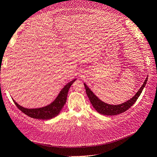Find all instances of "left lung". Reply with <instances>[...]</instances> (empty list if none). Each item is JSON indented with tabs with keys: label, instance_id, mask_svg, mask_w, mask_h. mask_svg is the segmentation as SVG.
Returning a JSON list of instances; mask_svg holds the SVG:
<instances>
[{
	"label": "left lung",
	"instance_id": "obj_1",
	"mask_svg": "<svg viewBox=\"0 0 157 157\" xmlns=\"http://www.w3.org/2000/svg\"><path fill=\"white\" fill-rule=\"evenodd\" d=\"M147 79L148 78L147 77L143 85H142L141 87L135 94V96L134 97H132L131 99H129V100L126 101L124 103L119 104V105H110V104H107L105 102L102 101L92 92V91H91V90L86 86V84L84 83V85L85 86V89H86L87 96L94 108L96 109L99 113L101 114V115L112 116L117 115H118V114L124 113L134 105L137 98L140 97L141 93L143 91V89L144 88L147 84Z\"/></svg>",
	"mask_w": 157,
	"mask_h": 157
}]
</instances>
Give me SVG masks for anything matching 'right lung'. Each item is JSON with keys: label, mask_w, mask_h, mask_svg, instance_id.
I'll return each instance as SVG.
<instances>
[{"label": "right lung", "mask_w": 157, "mask_h": 157, "mask_svg": "<svg viewBox=\"0 0 157 157\" xmlns=\"http://www.w3.org/2000/svg\"><path fill=\"white\" fill-rule=\"evenodd\" d=\"M75 80L76 78L66 84L61 90L58 96L54 99V101L45 107L36 109H27L20 105L13 99V101L17 108L27 116L33 118H36V119H51V118L58 115L61 109L64 106L66 101H67L69 90Z\"/></svg>", "instance_id": "right-lung-1"}]
</instances>
